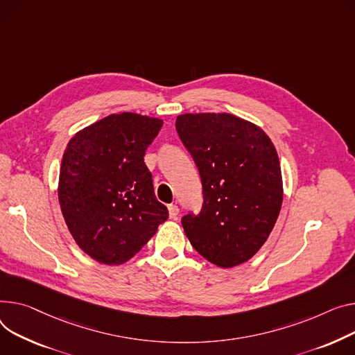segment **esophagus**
Listing matches in <instances>:
<instances>
[{
    "label": "esophagus",
    "instance_id": "1",
    "mask_svg": "<svg viewBox=\"0 0 355 355\" xmlns=\"http://www.w3.org/2000/svg\"><path fill=\"white\" fill-rule=\"evenodd\" d=\"M178 212H180V209H178V207H177V205H174V204H170V205H168V214H170V218H177Z\"/></svg>",
    "mask_w": 355,
    "mask_h": 355
}]
</instances>
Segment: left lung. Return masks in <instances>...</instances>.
Returning a JSON list of instances; mask_svg holds the SVG:
<instances>
[{
	"label": "left lung",
	"instance_id": "8db88e82",
	"mask_svg": "<svg viewBox=\"0 0 355 355\" xmlns=\"http://www.w3.org/2000/svg\"><path fill=\"white\" fill-rule=\"evenodd\" d=\"M175 128L202 184V208L181 218L209 263L240 266L263 247L282 204L279 161L268 135L232 114H182Z\"/></svg>",
	"mask_w": 355,
	"mask_h": 355
}]
</instances>
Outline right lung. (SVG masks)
I'll return each instance as SVG.
<instances>
[{
	"label": "right lung",
	"mask_w": 355,
	"mask_h": 355,
	"mask_svg": "<svg viewBox=\"0 0 355 355\" xmlns=\"http://www.w3.org/2000/svg\"><path fill=\"white\" fill-rule=\"evenodd\" d=\"M161 127L158 118L111 114L78 131L65 148L58 185L62 216L78 247L98 263L128 261L168 218L144 162Z\"/></svg>",
	"instance_id": "right-lung-1"
}]
</instances>
